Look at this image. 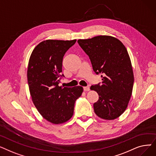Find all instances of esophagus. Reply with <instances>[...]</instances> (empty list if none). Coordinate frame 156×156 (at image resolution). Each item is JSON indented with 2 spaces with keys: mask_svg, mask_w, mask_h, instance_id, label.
Returning <instances> with one entry per match:
<instances>
[{
  "mask_svg": "<svg viewBox=\"0 0 156 156\" xmlns=\"http://www.w3.org/2000/svg\"><path fill=\"white\" fill-rule=\"evenodd\" d=\"M83 90H84V91L88 92V91L90 90V87H83Z\"/></svg>",
  "mask_w": 156,
  "mask_h": 156,
  "instance_id": "34e87169",
  "label": "esophagus"
}]
</instances>
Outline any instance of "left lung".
Returning a JSON list of instances; mask_svg holds the SVG:
<instances>
[{"mask_svg":"<svg viewBox=\"0 0 156 156\" xmlns=\"http://www.w3.org/2000/svg\"><path fill=\"white\" fill-rule=\"evenodd\" d=\"M78 43L88 55L94 71L103 75L101 85L90 87L99 96L94 104L95 114L105 120L118 118L128 107L134 82L132 62L125 46L109 35L79 39Z\"/></svg>","mask_w":156,"mask_h":156,"instance_id":"left-lung-1","label":"left lung"}]
</instances>
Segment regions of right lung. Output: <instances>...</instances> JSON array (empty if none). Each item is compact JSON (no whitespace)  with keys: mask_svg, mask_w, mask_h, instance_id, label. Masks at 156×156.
Returning <instances> with one entry per match:
<instances>
[{"mask_svg":"<svg viewBox=\"0 0 156 156\" xmlns=\"http://www.w3.org/2000/svg\"><path fill=\"white\" fill-rule=\"evenodd\" d=\"M76 40H46L38 44L30 55L27 79L33 103L45 119L54 125L69 121L82 87L59 86L63 56Z\"/></svg>","mask_w":156,"mask_h":156,"instance_id":"obj_1","label":"right lung"}]
</instances>
